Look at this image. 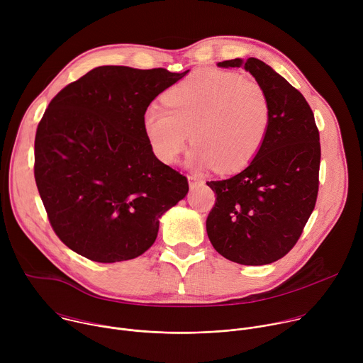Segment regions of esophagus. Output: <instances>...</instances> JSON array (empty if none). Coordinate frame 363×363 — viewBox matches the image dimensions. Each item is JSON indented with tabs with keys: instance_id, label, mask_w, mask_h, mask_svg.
Masks as SVG:
<instances>
[{
	"instance_id": "obj_1",
	"label": "esophagus",
	"mask_w": 363,
	"mask_h": 363,
	"mask_svg": "<svg viewBox=\"0 0 363 363\" xmlns=\"http://www.w3.org/2000/svg\"><path fill=\"white\" fill-rule=\"evenodd\" d=\"M188 182H189V188L191 189H195V188L202 185V181L199 178H196V177H192V175L188 177Z\"/></svg>"
}]
</instances>
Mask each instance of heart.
I'll use <instances>...</instances> for the list:
<instances>
[{
  "label": "heart",
  "mask_w": 363,
  "mask_h": 363,
  "mask_svg": "<svg viewBox=\"0 0 363 363\" xmlns=\"http://www.w3.org/2000/svg\"><path fill=\"white\" fill-rule=\"evenodd\" d=\"M164 103L146 108L143 130L165 164L178 160L192 133L191 162L196 168L237 171L260 150L272 121L264 87L227 70L192 73L167 90Z\"/></svg>",
  "instance_id": "obj_1"
}]
</instances>
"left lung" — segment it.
<instances>
[{
    "instance_id": "left-lung-1",
    "label": "left lung",
    "mask_w": 363,
    "mask_h": 363,
    "mask_svg": "<svg viewBox=\"0 0 363 363\" xmlns=\"http://www.w3.org/2000/svg\"><path fill=\"white\" fill-rule=\"evenodd\" d=\"M242 67L269 94L272 121L263 146L237 175L206 182L217 195L206 234L227 260L264 266L284 257L312 216L320 167L315 115L303 94L264 62L225 60Z\"/></svg>"
}]
</instances>
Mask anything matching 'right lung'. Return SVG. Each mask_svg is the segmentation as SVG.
<instances>
[{"instance_id": "1", "label": "right lung", "mask_w": 363, "mask_h": 363, "mask_svg": "<svg viewBox=\"0 0 363 363\" xmlns=\"http://www.w3.org/2000/svg\"><path fill=\"white\" fill-rule=\"evenodd\" d=\"M188 72L100 66L50 101L34 177L51 227L74 252L97 263L139 257L188 194L186 178L155 157L143 130L150 101Z\"/></svg>"}]
</instances>
